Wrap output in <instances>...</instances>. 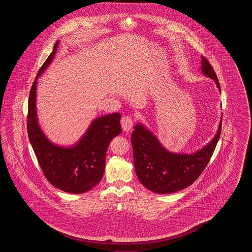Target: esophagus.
<instances>
[{
    "mask_svg": "<svg viewBox=\"0 0 252 252\" xmlns=\"http://www.w3.org/2000/svg\"><path fill=\"white\" fill-rule=\"evenodd\" d=\"M133 124H134V120L132 118L131 116H124L122 119H121V125H122V127L125 131H129L133 126Z\"/></svg>",
    "mask_w": 252,
    "mask_h": 252,
    "instance_id": "34e87169",
    "label": "esophagus"
}]
</instances>
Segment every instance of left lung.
<instances>
[{"mask_svg":"<svg viewBox=\"0 0 252 252\" xmlns=\"http://www.w3.org/2000/svg\"><path fill=\"white\" fill-rule=\"evenodd\" d=\"M201 60L204 74L213 78L221 92L213 66L203 56ZM221 127L222 121L210 144L192 155H187L168 152L151 132L142 125H137L132 132L131 144L138 179L148 190L157 193L178 192L189 187L209 163L219 140Z\"/></svg>","mask_w":252,"mask_h":252,"instance_id":"1","label":"left lung"}]
</instances>
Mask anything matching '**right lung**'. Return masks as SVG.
Wrapping results in <instances>:
<instances>
[{"label": "right lung", "mask_w": 252, "mask_h": 252, "mask_svg": "<svg viewBox=\"0 0 252 252\" xmlns=\"http://www.w3.org/2000/svg\"><path fill=\"white\" fill-rule=\"evenodd\" d=\"M59 43L56 42L53 52L36 73L30 90L27 133L38 164L49 182L64 192L82 193L93 189L104 175L108 144L122 132L121 114L112 113L95 119L73 147H60L49 142L36 120V79L54 59Z\"/></svg>", "instance_id": "right-lung-1"}]
</instances>
